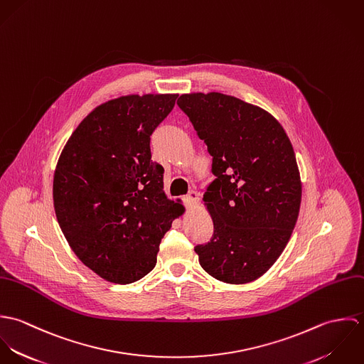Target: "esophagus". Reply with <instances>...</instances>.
Here are the masks:
<instances>
[{"instance_id":"esophagus-1","label":"esophagus","mask_w":364,"mask_h":364,"mask_svg":"<svg viewBox=\"0 0 364 364\" xmlns=\"http://www.w3.org/2000/svg\"><path fill=\"white\" fill-rule=\"evenodd\" d=\"M199 202V193L195 191H191L185 198H183V203L186 208H193Z\"/></svg>"}]
</instances>
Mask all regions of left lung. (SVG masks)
<instances>
[{
  "label": "left lung",
  "instance_id": "left-lung-1",
  "mask_svg": "<svg viewBox=\"0 0 364 364\" xmlns=\"http://www.w3.org/2000/svg\"><path fill=\"white\" fill-rule=\"evenodd\" d=\"M178 105L205 140L215 176L203 195L214 231L195 247L199 263L220 282H254L282 255L299 217L293 146L270 113L235 97L183 94Z\"/></svg>",
  "mask_w": 364,
  "mask_h": 364
}]
</instances>
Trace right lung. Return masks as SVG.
I'll use <instances>...</instances> for the list:
<instances>
[{
	"label": "right lung",
	"instance_id": "1",
	"mask_svg": "<svg viewBox=\"0 0 364 364\" xmlns=\"http://www.w3.org/2000/svg\"><path fill=\"white\" fill-rule=\"evenodd\" d=\"M178 94L126 95L95 107L57 161L53 203L58 225L85 266L129 284L150 273L161 240L183 206L164 192L150 137Z\"/></svg>",
	"mask_w": 364,
	"mask_h": 364
}]
</instances>
